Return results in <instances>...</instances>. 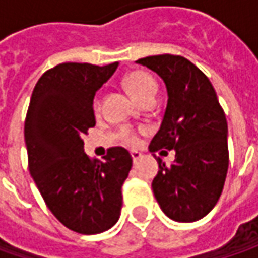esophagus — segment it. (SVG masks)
<instances>
[{"instance_id":"34e87169","label":"esophagus","mask_w":258,"mask_h":258,"mask_svg":"<svg viewBox=\"0 0 258 258\" xmlns=\"http://www.w3.org/2000/svg\"><path fill=\"white\" fill-rule=\"evenodd\" d=\"M131 155H132V159H134V164H136L141 158H142V155L139 154V152H136V151H132L131 152Z\"/></svg>"}]
</instances>
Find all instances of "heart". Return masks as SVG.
<instances>
[{"label":"heart","mask_w":258,"mask_h":258,"mask_svg":"<svg viewBox=\"0 0 258 258\" xmlns=\"http://www.w3.org/2000/svg\"><path fill=\"white\" fill-rule=\"evenodd\" d=\"M124 89L127 90V93L134 97L135 100L139 104H144L146 102H155L156 92H158V85L155 82V79L149 73L142 72V70H135L124 76L123 79ZM93 112L99 114L100 112V99L99 96H96L93 99ZM119 138L124 145L127 146H136L139 142L138 132L132 127H122L119 132Z\"/></svg>","instance_id":"obj_1"}]
</instances>
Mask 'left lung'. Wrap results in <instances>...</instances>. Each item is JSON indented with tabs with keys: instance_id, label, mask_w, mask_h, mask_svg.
I'll list each match as a JSON object with an SVG mask.
<instances>
[{
	"instance_id": "obj_1",
	"label": "left lung",
	"mask_w": 258,
	"mask_h": 258,
	"mask_svg": "<svg viewBox=\"0 0 258 258\" xmlns=\"http://www.w3.org/2000/svg\"><path fill=\"white\" fill-rule=\"evenodd\" d=\"M136 63L161 76L168 90L164 120L149 149H173L175 161L166 166L155 156V198L173 221H198L215 207L228 171L225 113L208 77L182 55H149Z\"/></svg>"
}]
</instances>
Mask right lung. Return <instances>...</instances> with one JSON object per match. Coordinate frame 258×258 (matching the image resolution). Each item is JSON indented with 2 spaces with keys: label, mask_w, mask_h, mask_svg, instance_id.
Wrapping results in <instances>:
<instances>
[{
  "label": "right lung",
  "mask_w": 258,
  "mask_h": 258,
  "mask_svg": "<svg viewBox=\"0 0 258 258\" xmlns=\"http://www.w3.org/2000/svg\"><path fill=\"white\" fill-rule=\"evenodd\" d=\"M116 67L57 64L38 79L25 116L28 171L48 210L79 234L103 233L117 223L132 168L122 146L109 148L104 161L83 152L82 138L96 124L94 94Z\"/></svg>",
  "instance_id": "1"
}]
</instances>
